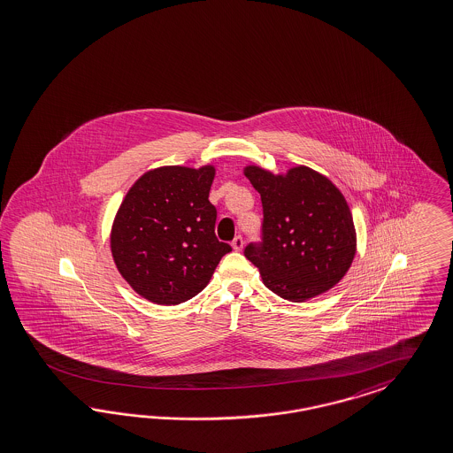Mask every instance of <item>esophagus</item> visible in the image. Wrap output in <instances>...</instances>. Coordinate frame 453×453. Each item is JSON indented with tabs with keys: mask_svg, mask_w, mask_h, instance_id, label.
Returning <instances> with one entry per match:
<instances>
[{
	"mask_svg": "<svg viewBox=\"0 0 453 453\" xmlns=\"http://www.w3.org/2000/svg\"><path fill=\"white\" fill-rule=\"evenodd\" d=\"M232 249L234 251H240L243 249V238L242 236H234V242H232Z\"/></svg>",
	"mask_w": 453,
	"mask_h": 453,
	"instance_id": "esophagus-1",
	"label": "esophagus"
}]
</instances>
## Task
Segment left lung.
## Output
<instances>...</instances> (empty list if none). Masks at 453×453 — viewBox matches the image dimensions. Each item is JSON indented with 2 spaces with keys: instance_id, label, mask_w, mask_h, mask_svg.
I'll use <instances>...</instances> for the list:
<instances>
[{
  "instance_id": "obj_1",
  "label": "left lung",
  "mask_w": 453,
  "mask_h": 453,
  "mask_svg": "<svg viewBox=\"0 0 453 453\" xmlns=\"http://www.w3.org/2000/svg\"><path fill=\"white\" fill-rule=\"evenodd\" d=\"M243 174L264 206V243L245 249L264 285L285 301L303 302L339 284L357 243L339 188L302 165L279 174L247 165Z\"/></svg>"
}]
</instances>
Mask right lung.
Masks as SVG:
<instances>
[{
	"mask_svg": "<svg viewBox=\"0 0 453 453\" xmlns=\"http://www.w3.org/2000/svg\"><path fill=\"white\" fill-rule=\"evenodd\" d=\"M215 173L213 165L150 169L120 203L111 253L122 279L146 301H189L232 251L215 236L217 210L208 200Z\"/></svg>",
	"mask_w": 453,
	"mask_h": 453,
	"instance_id": "right-lung-1",
	"label": "right lung"
}]
</instances>
